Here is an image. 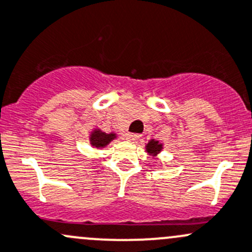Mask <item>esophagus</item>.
Returning a JSON list of instances; mask_svg holds the SVG:
<instances>
[{
	"mask_svg": "<svg viewBox=\"0 0 252 252\" xmlns=\"http://www.w3.org/2000/svg\"><path fill=\"white\" fill-rule=\"evenodd\" d=\"M126 139L130 142H135L140 139V135L139 134H134V133H128L126 135Z\"/></svg>",
	"mask_w": 252,
	"mask_h": 252,
	"instance_id": "1",
	"label": "esophagus"
}]
</instances>
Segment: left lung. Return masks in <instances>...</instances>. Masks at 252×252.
<instances>
[{"instance_id":"obj_1","label":"left lung","mask_w":252,"mask_h":252,"mask_svg":"<svg viewBox=\"0 0 252 252\" xmlns=\"http://www.w3.org/2000/svg\"><path fill=\"white\" fill-rule=\"evenodd\" d=\"M161 148H163V145L159 144V141H156V140H151L150 142L146 145V151L150 155L156 156L160 152Z\"/></svg>"}]
</instances>
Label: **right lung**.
<instances>
[{
  "label": "right lung",
  "mask_w": 252,
  "mask_h": 252,
  "mask_svg": "<svg viewBox=\"0 0 252 252\" xmlns=\"http://www.w3.org/2000/svg\"><path fill=\"white\" fill-rule=\"evenodd\" d=\"M115 137H116V134H112V133L106 134L104 131L99 130V129H95V130L92 133L91 137H89V140H91L92 146L96 148H101V147H105L106 145L110 144Z\"/></svg>",
  "instance_id": "right-lung-1"
}]
</instances>
